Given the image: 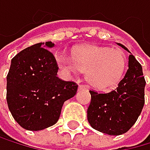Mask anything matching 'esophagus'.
<instances>
[{
  "label": "esophagus",
  "instance_id": "34e87169",
  "mask_svg": "<svg viewBox=\"0 0 150 150\" xmlns=\"http://www.w3.org/2000/svg\"><path fill=\"white\" fill-rule=\"evenodd\" d=\"M79 89H80V90H81V89L88 90V89H89V87H88V85H86V84H81V85H79Z\"/></svg>",
  "mask_w": 150,
  "mask_h": 150
}]
</instances>
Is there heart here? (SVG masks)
I'll return each instance as SVG.
<instances>
[{
	"label": "heart",
	"mask_w": 150,
	"mask_h": 150,
	"mask_svg": "<svg viewBox=\"0 0 150 150\" xmlns=\"http://www.w3.org/2000/svg\"><path fill=\"white\" fill-rule=\"evenodd\" d=\"M57 63L65 72L86 71V78L93 86L104 89L117 83L123 75L126 56L120 50L98 46L77 49L73 56L59 54Z\"/></svg>",
	"instance_id": "heart-1"
}]
</instances>
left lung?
<instances>
[{
  "mask_svg": "<svg viewBox=\"0 0 150 150\" xmlns=\"http://www.w3.org/2000/svg\"><path fill=\"white\" fill-rule=\"evenodd\" d=\"M128 50L123 45L118 44ZM146 80L140 63L132 54L129 69L116 89L108 93L90 90L91 102L87 109L89 124L97 131L120 135L127 132L139 117L145 104Z\"/></svg>",
  "mask_w": 150,
  "mask_h": 150,
  "instance_id": "8db88e82",
  "label": "left lung"
}]
</instances>
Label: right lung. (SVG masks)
<instances>
[{"mask_svg": "<svg viewBox=\"0 0 150 150\" xmlns=\"http://www.w3.org/2000/svg\"><path fill=\"white\" fill-rule=\"evenodd\" d=\"M53 46L50 41L35 44L11 61L6 78L7 105L14 119L29 131H40L55 124L64 102L78 90L74 81L57 77L56 59L48 50Z\"/></svg>", "mask_w": 150, "mask_h": 150, "instance_id": "add662e5", "label": "right lung"}]
</instances>
